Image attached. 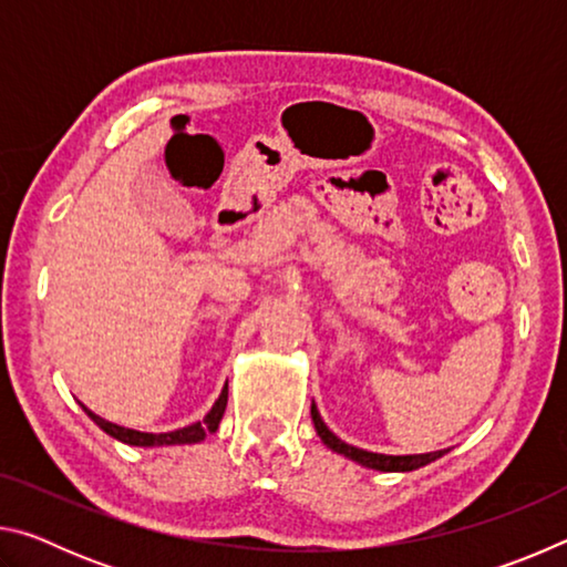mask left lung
Wrapping results in <instances>:
<instances>
[{"mask_svg": "<svg viewBox=\"0 0 567 567\" xmlns=\"http://www.w3.org/2000/svg\"><path fill=\"white\" fill-rule=\"evenodd\" d=\"M310 415L315 422V430H318V435L322 437V443L328 445L334 453H340L344 457L354 460V463H360L364 467H372V470H382V473H410V470H417L422 465L433 463V460L443 457L447 450H437V453H425V455H380V453H368V450H360L354 445L342 443V440L332 433V430L324 425L318 405L312 402L310 408Z\"/></svg>", "mask_w": 567, "mask_h": 567, "instance_id": "left-lung-1", "label": "left lung"}]
</instances>
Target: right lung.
Masks as SVG:
<instances>
[{
    "label": "right lung",
    "mask_w": 567,
    "mask_h": 567,
    "mask_svg": "<svg viewBox=\"0 0 567 567\" xmlns=\"http://www.w3.org/2000/svg\"><path fill=\"white\" fill-rule=\"evenodd\" d=\"M225 408H227V385H225L223 392H219V398H217V402L213 405V410H209L203 420L195 422V425L172 430V433H140V430L122 427V425H117V422H110V420H104L100 415H94L90 408H84V412H87V415L94 422H97V425L104 430V433L112 435L114 440H120V443L137 445V447H157V445H189V443H199V440H205L209 433H215V430L219 427V420H223V415H225Z\"/></svg>",
    "instance_id": "add662e5"
}]
</instances>
